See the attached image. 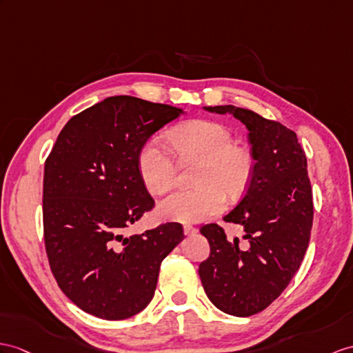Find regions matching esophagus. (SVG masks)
I'll list each match as a JSON object with an SVG mask.
<instances>
[{"mask_svg": "<svg viewBox=\"0 0 353 353\" xmlns=\"http://www.w3.org/2000/svg\"><path fill=\"white\" fill-rule=\"evenodd\" d=\"M196 232H197V229L194 226L184 225V234L185 235H193V234H196Z\"/></svg>", "mask_w": 353, "mask_h": 353, "instance_id": "obj_1", "label": "esophagus"}]
</instances>
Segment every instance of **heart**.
Masks as SVG:
<instances>
[{
	"label": "heart",
	"instance_id": "1",
	"mask_svg": "<svg viewBox=\"0 0 353 353\" xmlns=\"http://www.w3.org/2000/svg\"><path fill=\"white\" fill-rule=\"evenodd\" d=\"M179 159H202L196 187H178L157 205L159 216L166 220L197 223L217 216L226 206V192L244 190L252 172V157L234 145L226 125L211 119H193L172 128L168 134ZM137 172L145 188L161 194L174 183L176 165L169 150L160 141L143 145L137 156Z\"/></svg>",
	"mask_w": 353,
	"mask_h": 353
}]
</instances>
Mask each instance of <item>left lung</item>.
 Masks as SVG:
<instances>
[{
	"label": "left lung",
	"mask_w": 353,
	"mask_h": 353,
	"mask_svg": "<svg viewBox=\"0 0 353 353\" xmlns=\"http://www.w3.org/2000/svg\"><path fill=\"white\" fill-rule=\"evenodd\" d=\"M248 130L254 160L247 193L225 221L244 228L250 247L228 241L216 223L201 228L210 257L199 265L205 294L219 310L247 317L265 310L295 276L310 241L313 196L305 152L295 132L244 108L208 106Z\"/></svg>",
	"instance_id": "left-lung-1"
}]
</instances>
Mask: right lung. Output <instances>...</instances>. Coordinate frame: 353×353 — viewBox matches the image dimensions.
Here are the masks:
<instances>
[{
  "instance_id": "1",
  "label": "right lung",
  "mask_w": 353,
  "mask_h": 353,
  "mask_svg": "<svg viewBox=\"0 0 353 353\" xmlns=\"http://www.w3.org/2000/svg\"><path fill=\"white\" fill-rule=\"evenodd\" d=\"M181 114L132 96L108 97L68 119L46 159L43 232L50 270L64 295L100 319L142 312L161 261L184 239L179 223L125 235L154 208L137 172L139 151Z\"/></svg>"
}]
</instances>
